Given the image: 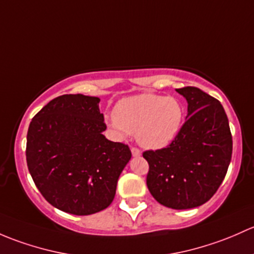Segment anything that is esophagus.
Listing matches in <instances>:
<instances>
[{"label": "esophagus", "instance_id": "obj_1", "mask_svg": "<svg viewBox=\"0 0 254 254\" xmlns=\"http://www.w3.org/2000/svg\"><path fill=\"white\" fill-rule=\"evenodd\" d=\"M130 151H132L133 156H139L140 155V150L138 148H135V146H132V148H130Z\"/></svg>", "mask_w": 254, "mask_h": 254}]
</instances>
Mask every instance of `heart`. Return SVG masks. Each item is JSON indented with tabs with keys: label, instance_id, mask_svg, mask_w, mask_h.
Returning a JSON list of instances; mask_svg holds the SVG:
<instances>
[{
	"label": "heart",
	"instance_id": "heart-1",
	"mask_svg": "<svg viewBox=\"0 0 254 254\" xmlns=\"http://www.w3.org/2000/svg\"><path fill=\"white\" fill-rule=\"evenodd\" d=\"M110 126L119 134L135 133L146 149H163L179 135L184 125V106L177 99L151 93L127 96L116 104Z\"/></svg>",
	"mask_w": 254,
	"mask_h": 254
}]
</instances>
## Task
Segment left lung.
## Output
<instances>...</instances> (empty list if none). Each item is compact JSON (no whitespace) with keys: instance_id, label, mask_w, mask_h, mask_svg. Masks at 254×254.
I'll list each match as a JSON object with an SVG mask.
<instances>
[{"instance_id":"obj_1","label":"left lung","mask_w":254,"mask_h":254,"mask_svg":"<svg viewBox=\"0 0 254 254\" xmlns=\"http://www.w3.org/2000/svg\"><path fill=\"white\" fill-rule=\"evenodd\" d=\"M187 100V117L166 148L146 150V186L156 202L171 209H190L208 202L231 161L232 135L220 101L195 87L176 89Z\"/></svg>"}]
</instances>
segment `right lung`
I'll return each instance as SVG.
<instances>
[{
  "instance_id": "obj_1",
  "label": "right lung",
  "mask_w": 254,
  "mask_h": 254,
  "mask_svg": "<svg viewBox=\"0 0 254 254\" xmlns=\"http://www.w3.org/2000/svg\"><path fill=\"white\" fill-rule=\"evenodd\" d=\"M100 99L83 94L55 98L31 120L27 164L43 197L55 208L90 215L111 204L128 145L111 142L99 110Z\"/></svg>"
}]
</instances>
